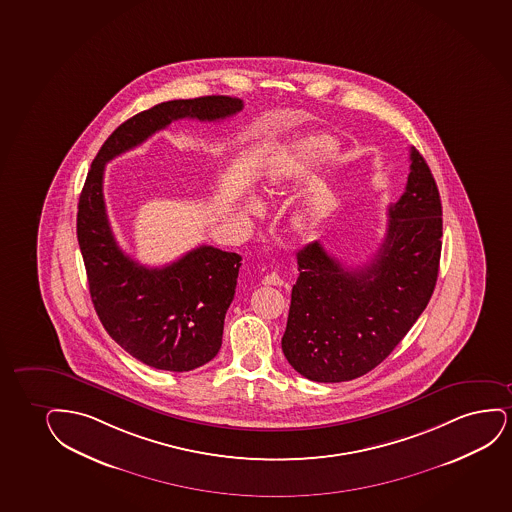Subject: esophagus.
I'll use <instances>...</instances> for the list:
<instances>
[{"mask_svg":"<svg viewBox=\"0 0 512 512\" xmlns=\"http://www.w3.org/2000/svg\"><path fill=\"white\" fill-rule=\"evenodd\" d=\"M263 284L277 285V287H279V285L284 284V280H282L279 273H270V275H265V277H263Z\"/></svg>","mask_w":512,"mask_h":512,"instance_id":"esophagus-1","label":"esophagus"}]
</instances>
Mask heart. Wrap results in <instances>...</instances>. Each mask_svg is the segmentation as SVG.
Masks as SVG:
<instances>
[{
    "mask_svg": "<svg viewBox=\"0 0 512 512\" xmlns=\"http://www.w3.org/2000/svg\"><path fill=\"white\" fill-rule=\"evenodd\" d=\"M336 154L337 143L329 136H310L306 140H301L294 145L291 156L282 164V168L273 169L272 173L266 176L263 194L266 197L280 194L292 176L311 173L320 164L334 159ZM242 209H244L242 213L247 218H258L263 213V207L254 199H249ZM322 211H324V207H301L292 216V225L299 232H310L311 228L315 227L317 221L320 220Z\"/></svg>",
    "mask_w": 512,
    "mask_h": 512,
    "instance_id": "1",
    "label": "heart"
}]
</instances>
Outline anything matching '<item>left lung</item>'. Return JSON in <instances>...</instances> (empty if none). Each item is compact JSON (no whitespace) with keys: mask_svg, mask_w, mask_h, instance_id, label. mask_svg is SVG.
I'll use <instances>...</instances> for the list:
<instances>
[{"mask_svg":"<svg viewBox=\"0 0 512 512\" xmlns=\"http://www.w3.org/2000/svg\"><path fill=\"white\" fill-rule=\"evenodd\" d=\"M388 228L369 265L348 270L320 242L298 251L282 351L315 382H343L388 358L426 310L440 268V192L410 149L407 187L388 207Z\"/></svg>","mask_w":512,"mask_h":512,"instance_id":"8db88e82","label":"left lung"}]
</instances>
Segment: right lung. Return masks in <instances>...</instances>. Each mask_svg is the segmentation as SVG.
<instances>
[{"label": "right lung", "instance_id": "obj_1", "mask_svg": "<svg viewBox=\"0 0 512 512\" xmlns=\"http://www.w3.org/2000/svg\"><path fill=\"white\" fill-rule=\"evenodd\" d=\"M242 107L239 98L211 95L143 110L105 140L79 195V249L98 318L124 351L154 369L188 372L218 355L242 258L199 246L162 268L140 265L121 251L110 228L105 164L173 121H220Z\"/></svg>", "mask_w": 512, "mask_h": 512}]
</instances>
